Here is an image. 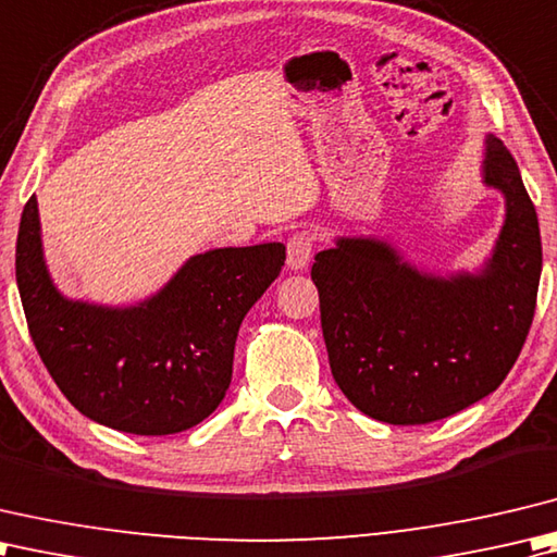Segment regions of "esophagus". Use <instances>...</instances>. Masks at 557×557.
Listing matches in <instances>:
<instances>
[{
    "instance_id": "esophagus-1",
    "label": "esophagus",
    "mask_w": 557,
    "mask_h": 557,
    "mask_svg": "<svg viewBox=\"0 0 557 557\" xmlns=\"http://www.w3.org/2000/svg\"><path fill=\"white\" fill-rule=\"evenodd\" d=\"M312 249H314V237L308 231L295 233L288 240V269L300 271L308 267L312 259Z\"/></svg>"
}]
</instances>
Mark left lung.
<instances>
[{"label": "left lung", "mask_w": 557, "mask_h": 557, "mask_svg": "<svg viewBox=\"0 0 557 557\" xmlns=\"http://www.w3.org/2000/svg\"><path fill=\"white\" fill-rule=\"evenodd\" d=\"M483 183L505 195V225L479 274H423L389 243L338 237L314 257L329 366L358 411L425 425L500 387L536 310L541 231L512 153L485 139Z\"/></svg>", "instance_id": "left-lung-1"}]
</instances>
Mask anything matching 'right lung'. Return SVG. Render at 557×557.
I'll list each match as a JSON object with an SVG mask.
<instances>
[{
  "label": "right lung",
  "instance_id": "1",
  "mask_svg": "<svg viewBox=\"0 0 557 557\" xmlns=\"http://www.w3.org/2000/svg\"><path fill=\"white\" fill-rule=\"evenodd\" d=\"M283 262L281 243L209 249L189 257L153 298L103 308L54 288L36 197L16 240V283L45 368L86 418L132 435L183 433L219 408L237 329Z\"/></svg>",
  "mask_w": 557,
  "mask_h": 557
}]
</instances>
